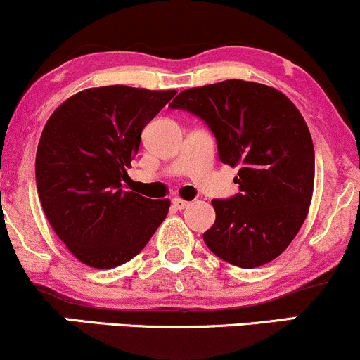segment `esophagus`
Segmentation results:
<instances>
[{"mask_svg":"<svg viewBox=\"0 0 360 360\" xmlns=\"http://www.w3.org/2000/svg\"><path fill=\"white\" fill-rule=\"evenodd\" d=\"M188 205H189L188 201L181 200V198H174V200H172V206H174L176 210H184Z\"/></svg>","mask_w":360,"mask_h":360,"instance_id":"1","label":"esophagus"}]
</instances>
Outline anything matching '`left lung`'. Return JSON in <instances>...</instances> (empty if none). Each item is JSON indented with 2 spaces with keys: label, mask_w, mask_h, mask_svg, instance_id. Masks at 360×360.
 Returning a JSON list of instances; mask_svg holds the SVG:
<instances>
[{
  "label": "left lung",
  "mask_w": 360,
  "mask_h": 360,
  "mask_svg": "<svg viewBox=\"0 0 360 360\" xmlns=\"http://www.w3.org/2000/svg\"><path fill=\"white\" fill-rule=\"evenodd\" d=\"M169 106L203 120L221 162L240 167V193L212 201L208 249L243 269L283 254L307 218L315 181V148L298 108L278 89L240 79L181 91Z\"/></svg>",
  "instance_id": "1"
}]
</instances>
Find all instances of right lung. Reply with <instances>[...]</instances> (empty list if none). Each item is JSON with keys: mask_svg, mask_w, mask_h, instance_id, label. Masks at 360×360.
Masks as SVG:
<instances>
[{"mask_svg": "<svg viewBox=\"0 0 360 360\" xmlns=\"http://www.w3.org/2000/svg\"><path fill=\"white\" fill-rule=\"evenodd\" d=\"M176 91L128 86L74 94L45 123L35 157L40 203L82 264L111 269L134 259L167 217L169 200L123 191L146 125Z\"/></svg>", "mask_w": 360, "mask_h": 360, "instance_id": "add662e5", "label": "right lung"}]
</instances>
